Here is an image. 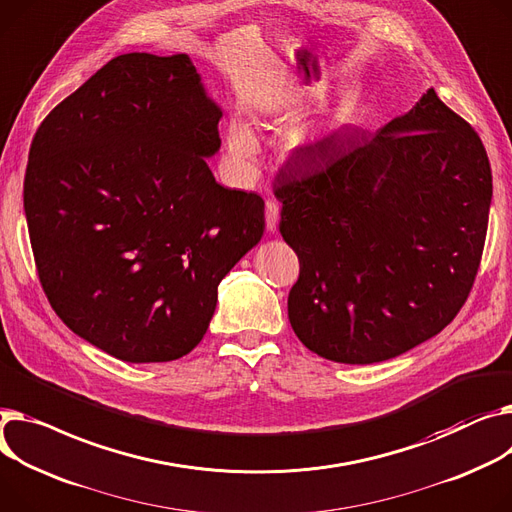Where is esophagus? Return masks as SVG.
<instances>
[{"instance_id": "34e87169", "label": "esophagus", "mask_w": 512, "mask_h": 512, "mask_svg": "<svg viewBox=\"0 0 512 512\" xmlns=\"http://www.w3.org/2000/svg\"><path fill=\"white\" fill-rule=\"evenodd\" d=\"M278 214H280V206L278 201L269 199L265 203V226L269 232H276V226H278Z\"/></svg>"}]
</instances>
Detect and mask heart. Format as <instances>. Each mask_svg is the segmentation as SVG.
I'll list each match as a JSON object with an SVG mask.
<instances>
[{
    "label": "heart",
    "mask_w": 512,
    "mask_h": 512,
    "mask_svg": "<svg viewBox=\"0 0 512 512\" xmlns=\"http://www.w3.org/2000/svg\"><path fill=\"white\" fill-rule=\"evenodd\" d=\"M226 146L238 162H255L261 142L257 133L243 119H234L226 131Z\"/></svg>",
    "instance_id": "1"
}]
</instances>
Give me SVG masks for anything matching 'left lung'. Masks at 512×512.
Instances as JSON below:
<instances>
[{
  "label": "left lung",
  "instance_id": "8db88e82",
  "mask_svg": "<svg viewBox=\"0 0 512 512\" xmlns=\"http://www.w3.org/2000/svg\"><path fill=\"white\" fill-rule=\"evenodd\" d=\"M300 276L288 319L321 358L372 364L445 329L478 274L492 201L480 135L428 88L370 138L302 146L274 185Z\"/></svg>",
  "mask_w": 512,
  "mask_h": 512
}]
</instances>
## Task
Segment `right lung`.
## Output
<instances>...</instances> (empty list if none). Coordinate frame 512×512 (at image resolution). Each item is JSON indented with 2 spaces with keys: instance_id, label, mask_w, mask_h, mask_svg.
I'll return each instance as SVG.
<instances>
[{
  "instance_id": "1",
  "label": "right lung",
  "mask_w": 512,
  "mask_h": 512,
  "mask_svg": "<svg viewBox=\"0 0 512 512\" xmlns=\"http://www.w3.org/2000/svg\"><path fill=\"white\" fill-rule=\"evenodd\" d=\"M222 109L187 55L111 59L34 135L24 214L43 290L131 364L189 354L218 284L263 236L257 193L216 183Z\"/></svg>"
}]
</instances>
